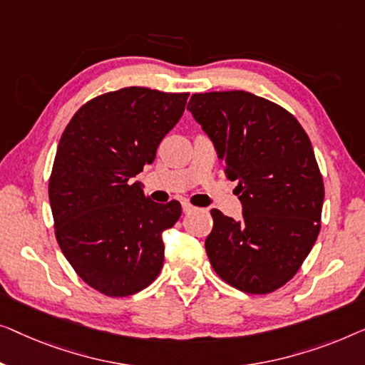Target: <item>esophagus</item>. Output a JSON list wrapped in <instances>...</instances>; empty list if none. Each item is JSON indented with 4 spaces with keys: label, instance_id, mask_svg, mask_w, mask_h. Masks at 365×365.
Here are the masks:
<instances>
[{
    "label": "esophagus",
    "instance_id": "esophagus-1",
    "mask_svg": "<svg viewBox=\"0 0 365 365\" xmlns=\"http://www.w3.org/2000/svg\"><path fill=\"white\" fill-rule=\"evenodd\" d=\"M182 208H183V213H192V212H195V210H197V208H195L193 207V205H190V203H187V202H183L182 203Z\"/></svg>",
    "mask_w": 365,
    "mask_h": 365
}]
</instances>
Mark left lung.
<instances>
[{"mask_svg": "<svg viewBox=\"0 0 365 365\" xmlns=\"http://www.w3.org/2000/svg\"><path fill=\"white\" fill-rule=\"evenodd\" d=\"M187 109L202 125L228 180H236L243 217L213 208L205 250L223 281L250 294L286 284L321 230L324 183L299 122L251 92L193 94Z\"/></svg>", "mask_w": 365, "mask_h": 365, "instance_id": "8db88e82", "label": "left lung"}]
</instances>
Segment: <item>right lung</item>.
Segmentation results:
<instances>
[{"label": "right lung", "mask_w": 365, "mask_h": 365, "mask_svg": "<svg viewBox=\"0 0 365 365\" xmlns=\"http://www.w3.org/2000/svg\"><path fill=\"white\" fill-rule=\"evenodd\" d=\"M188 94L147 87L99 96L66 127L49 178L56 238L82 281L107 296H130L157 278L163 238L182 215L132 178L185 110Z\"/></svg>", "instance_id": "right-lung-1"}]
</instances>
